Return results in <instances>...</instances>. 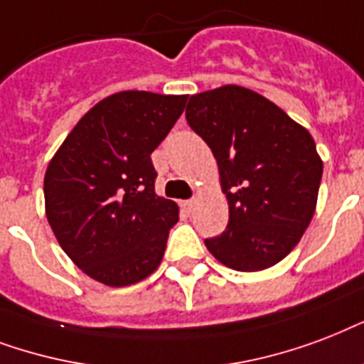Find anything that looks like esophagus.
Listing matches in <instances>:
<instances>
[{
	"label": "esophagus",
	"instance_id": "obj_1",
	"mask_svg": "<svg viewBox=\"0 0 364 364\" xmlns=\"http://www.w3.org/2000/svg\"><path fill=\"white\" fill-rule=\"evenodd\" d=\"M182 207H184V210H188V213H191V208L196 207V199H188V201L182 203Z\"/></svg>",
	"mask_w": 364,
	"mask_h": 364
}]
</instances>
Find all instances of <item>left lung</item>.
<instances>
[{"instance_id":"obj_1","label":"left lung","mask_w":364,"mask_h":364,"mask_svg":"<svg viewBox=\"0 0 364 364\" xmlns=\"http://www.w3.org/2000/svg\"><path fill=\"white\" fill-rule=\"evenodd\" d=\"M186 119L218 163L230 220L205 239L208 252L237 272L281 262L314 218L323 161L314 136L277 104L247 87L191 95Z\"/></svg>"}]
</instances>
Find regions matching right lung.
Here are the masks:
<instances>
[{"label": "right lung", "instance_id": "obj_1", "mask_svg": "<svg viewBox=\"0 0 364 364\" xmlns=\"http://www.w3.org/2000/svg\"><path fill=\"white\" fill-rule=\"evenodd\" d=\"M188 95L121 91L87 112L45 171V214L62 250L108 287L156 272L178 205L156 193L151 151Z\"/></svg>", "mask_w": 364, "mask_h": 364}]
</instances>
